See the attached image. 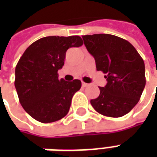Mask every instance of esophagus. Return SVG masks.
Here are the masks:
<instances>
[{"label": "esophagus", "mask_w": 157, "mask_h": 157, "mask_svg": "<svg viewBox=\"0 0 157 157\" xmlns=\"http://www.w3.org/2000/svg\"><path fill=\"white\" fill-rule=\"evenodd\" d=\"M82 86H83V87H86V86H87L89 84H87V83H86V82H82Z\"/></svg>", "instance_id": "esophagus-1"}]
</instances>
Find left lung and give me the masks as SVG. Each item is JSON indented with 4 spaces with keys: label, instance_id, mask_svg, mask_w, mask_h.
Here are the masks:
<instances>
[{
    "label": "left lung",
    "instance_id": "obj_1",
    "mask_svg": "<svg viewBox=\"0 0 157 157\" xmlns=\"http://www.w3.org/2000/svg\"><path fill=\"white\" fill-rule=\"evenodd\" d=\"M94 57L97 71L105 74L107 85L91 100L93 109L107 117L127 114L138 103L145 86V63L133 45L117 36L100 33L82 36Z\"/></svg>",
    "mask_w": 157,
    "mask_h": 157
}]
</instances>
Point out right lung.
<instances>
[{
    "label": "right lung",
    "instance_id": "add662e5",
    "mask_svg": "<svg viewBox=\"0 0 157 157\" xmlns=\"http://www.w3.org/2000/svg\"><path fill=\"white\" fill-rule=\"evenodd\" d=\"M82 44L79 36L44 37L33 43L17 62L15 87L19 102L37 121L52 123L68 113L82 82L59 79L58 71L65 64L67 49Z\"/></svg>",
    "mask_w": 157,
    "mask_h": 157
}]
</instances>
